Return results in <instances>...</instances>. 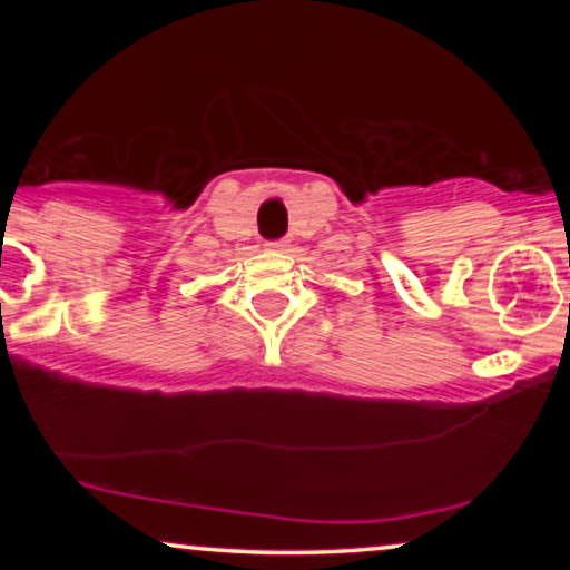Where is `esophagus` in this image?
<instances>
[{"instance_id": "1", "label": "esophagus", "mask_w": 570, "mask_h": 570, "mask_svg": "<svg viewBox=\"0 0 570 570\" xmlns=\"http://www.w3.org/2000/svg\"><path fill=\"white\" fill-rule=\"evenodd\" d=\"M269 248H285L287 244H285V240H272V244H267Z\"/></svg>"}]
</instances>
